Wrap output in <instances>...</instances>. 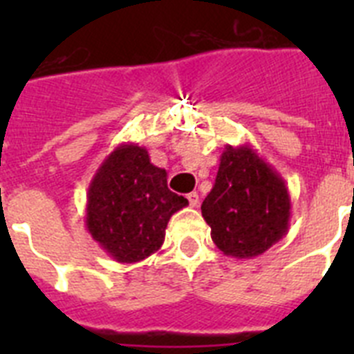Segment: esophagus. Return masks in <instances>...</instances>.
Returning <instances> with one entry per match:
<instances>
[{
	"mask_svg": "<svg viewBox=\"0 0 354 354\" xmlns=\"http://www.w3.org/2000/svg\"><path fill=\"white\" fill-rule=\"evenodd\" d=\"M187 200H189V205H192V207H196V205H198V193L192 192L187 195Z\"/></svg>",
	"mask_w": 354,
	"mask_h": 354,
	"instance_id": "obj_1",
	"label": "esophagus"
}]
</instances>
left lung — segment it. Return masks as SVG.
<instances>
[{
    "label": "left lung",
    "mask_w": 354,
    "mask_h": 354,
    "mask_svg": "<svg viewBox=\"0 0 354 354\" xmlns=\"http://www.w3.org/2000/svg\"><path fill=\"white\" fill-rule=\"evenodd\" d=\"M202 216L225 255L259 257L289 230V189L252 145H227Z\"/></svg>",
    "instance_id": "left-lung-1"
}]
</instances>
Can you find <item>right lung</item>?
Here are the masks:
<instances>
[{"label": "right lung", "mask_w": 354, "mask_h": 354, "mask_svg": "<svg viewBox=\"0 0 354 354\" xmlns=\"http://www.w3.org/2000/svg\"><path fill=\"white\" fill-rule=\"evenodd\" d=\"M187 205L168 189L167 170L145 147L120 143L102 161L86 193V230L109 257L134 264L158 252L171 216Z\"/></svg>", "instance_id": "add662e5"}]
</instances>
